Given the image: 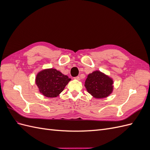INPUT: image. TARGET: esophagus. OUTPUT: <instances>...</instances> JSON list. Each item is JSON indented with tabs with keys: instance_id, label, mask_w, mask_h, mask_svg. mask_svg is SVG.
Listing matches in <instances>:
<instances>
[{
	"instance_id": "1",
	"label": "esophagus",
	"mask_w": 150,
	"mask_h": 150,
	"mask_svg": "<svg viewBox=\"0 0 150 150\" xmlns=\"http://www.w3.org/2000/svg\"><path fill=\"white\" fill-rule=\"evenodd\" d=\"M74 79H77V80H79V79H80V78H79V76H77V77H75Z\"/></svg>"
}]
</instances>
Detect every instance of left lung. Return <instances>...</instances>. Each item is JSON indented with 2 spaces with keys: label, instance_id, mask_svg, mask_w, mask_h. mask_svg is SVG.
<instances>
[{
  "label": "left lung",
  "instance_id": "8db88e82",
  "mask_svg": "<svg viewBox=\"0 0 150 150\" xmlns=\"http://www.w3.org/2000/svg\"><path fill=\"white\" fill-rule=\"evenodd\" d=\"M84 86L87 91L97 99L110 96L113 91V80L103 72L96 71L88 74Z\"/></svg>",
  "mask_w": 150,
  "mask_h": 150
}]
</instances>
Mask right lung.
Masks as SVG:
<instances>
[{
  "instance_id": "obj_1",
  "label": "right lung",
  "mask_w": 150,
  "mask_h": 150,
  "mask_svg": "<svg viewBox=\"0 0 150 150\" xmlns=\"http://www.w3.org/2000/svg\"><path fill=\"white\" fill-rule=\"evenodd\" d=\"M70 81L67 76L53 68L40 71L35 77L39 92L47 98L58 96Z\"/></svg>"
}]
</instances>
